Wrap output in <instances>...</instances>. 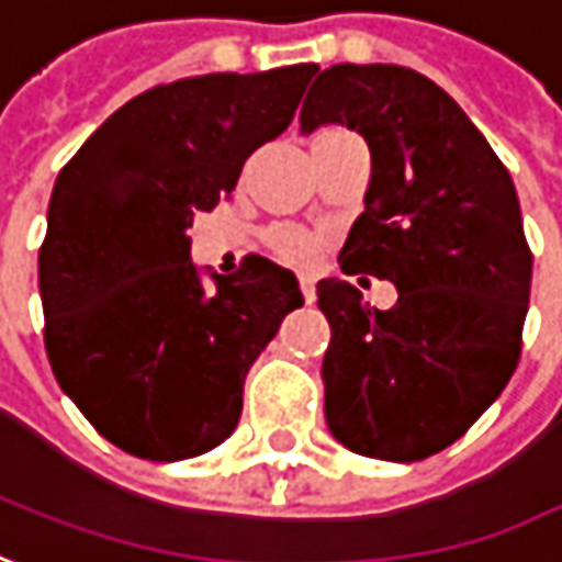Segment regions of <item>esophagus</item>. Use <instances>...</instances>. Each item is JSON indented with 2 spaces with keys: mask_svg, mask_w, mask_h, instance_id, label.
I'll return each instance as SVG.
<instances>
[{
  "mask_svg": "<svg viewBox=\"0 0 562 562\" xmlns=\"http://www.w3.org/2000/svg\"><path fill=\"white\" fill-rule=\"evenodd\" d=\"M301 295H304V301L307 304H314V299H317V289H314V280H307V277H301Z\"/></svg>",
  "mask_w": 562,
  "mask_h": 562,
  "instance_id": "34e87169",
  "label": "esophagus"
}]
</instances>
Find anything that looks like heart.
Returning a JSON list of instances; mask_svg holds the SVG:
<instances>
[{
  "label": "heart",
  "instance_id": "obj_1",
  "mask_svg": "<svg viewBox=\"0 0 562 562\" xmlns=\"http://www.w3.org/2000/svg\"><path fill=\"white\" fill-rule=\"evenodd\" d=\"M267 245L273 248V255L282 258L285 263H295V267H311L317 261L319 255V236L314 233H304L299 226H273L267 233Z\"/></svg>",
  "mask_w": 562,
  "mask_h": 562
}]
</instances>
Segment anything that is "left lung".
I'll return each mask as SVG.
<instances>
[{"mask_svg": "<svg viewBox=\"0 0 562 562\" xmlns=\"http://www.w3.org/2000/svg\"><path fill=\"white\" fill-rule=\"evenodd\" d=\"M323 124L358 130L373 161L341 273L397 289L376 311L351 282H317L326 426L355 454L414 463L454 445L519 363L532 289L519 199L463 108L411 68L319 70L301 133Z\"/></svg>", "mask_w": 562, "mask_h": 562, "instance_id": "obj_1", "label": "left lung"}]
</instances>
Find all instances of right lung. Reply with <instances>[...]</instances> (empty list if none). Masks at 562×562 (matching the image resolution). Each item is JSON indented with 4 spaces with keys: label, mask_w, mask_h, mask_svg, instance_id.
I'll use <instances>...</instances> for the list:
<instances>
[{
    "label": "right lung",
    "mask_w": 562,
    "mask_h": 562,
    "mask_svg": "<svg viewBox=\"0 0 562 562\" xmlns=\"http://www.w3.org/2000/svg\"><path fill=\"white\" fill-rule=\"evenodd\" d=\"M317 65L204 74L117 108L58 173L40 248L46 355L61 392L121 451L186 460L243 416L251 363L304 304L292 270L189 258L195 211L229 195L292 124Z\"/></svg>",
    "instance_id": "right-lung-1"
}]
</instances>
